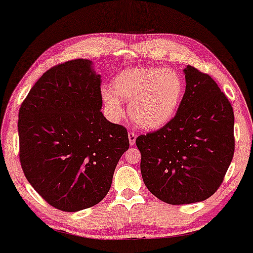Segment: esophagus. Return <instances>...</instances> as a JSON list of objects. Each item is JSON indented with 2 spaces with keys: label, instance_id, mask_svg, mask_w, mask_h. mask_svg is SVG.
<instances>
[{
  "label": "esophagus",
  "instance_id": "34e87169",
  "mask_svg": "<svg viewBox=\"0 0 253 253\" xmlns=\"http://www.w3.org/2000/svg\"><path fill=\"white\" fill-rule=\"evenodd\" d=\"M136 134L134 133V131H128V140H129V144L130 145H134L135 144V141H136Z\"/></svg>",
  "mask_w": 253,
  "mask_h": 253
}]
</instances>
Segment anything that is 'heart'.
<instances>
[{
  "mask_svg": "<svg viewBox=\"0 0 253 253\" xmlns=\"http://www.w3.org/2000/svg\"><path fill=\"white\" fill-rule=\"evenodd\" d=\"M184 81L175 70L165 67H131L115 78L113 87L102 88V98L113 116L124 113L122 99L130 102L131 119L143 129L169 124L182 102Z\"/></svg>",
  "mask_w": 253,
  "mask_h": 253,
  "instance_id": "b5f03b06",
  "label": "heart"
}]
</instances>
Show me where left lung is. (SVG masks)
I'll return each mask as SVG.
<instances>
[{
	"label": "left lung",
	"instance_id": "1",
	"mask_svg": "<svg viewBox=\"0 0 253 253\" xmlns=\"http://www.w3.org/2000/svg\"><path fill=\"white\" fill-rule=\"evenodd\" d=\"M186 91L174 118L161 129L140 135L145 187L167 204L211 197L222 183L235 150L234 111L209 74L188 65Z\"/></svg>",
	"mask_w": 253,
	"mask_h": 253
}]
</instances>
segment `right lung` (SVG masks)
Returning a JSON list of instances; mask_svg holds the SVG:
<instances>
[{
	"instance_id": "1",
	"label": "right lung",
	"mask_w": 253,
	"mask_h": 253,
	"mask_svg": "<svg viewBox=\"0 0 253 253\" xmlns=\"http://www.w3.org/2000/svg\"><path fill=\"white\" fill-rule=\"evenodd\" d=\"M101 83L91 60H69L42 74L19 109L21 169L37 193L60 211L101 202L129 148L126 128L101 111Z\"/></svg>"
}]
</instances>
